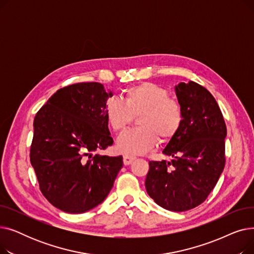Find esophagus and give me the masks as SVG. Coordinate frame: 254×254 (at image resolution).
<instances>
[{
	"label": "esophagus",
	"mask_w": 254,
	"mask_h": 254,
	"mask_svg": "<svg viewBox=\"0 0 254 254\" xmlns=\"http://www.w3.org/2000/svg\"><path fill=\"white\" fill-rule=\"evenodd\" d=\"M135 159H136L135 156H131V155L126 154V155H124V164H125L126 166H128L129 164H131L132 162H134Z\"/></svg>",
	"instance_id": "obj_1"
}]
</instances>
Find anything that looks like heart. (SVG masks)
<instances>
[{
    "label": "heart",
    "mask_w": 254,
    "mask_h": 254,
    "mask_svg": "<svg viewBox=\"0 0 254 254\" xmlns=\"http://www.w3.org/2000/svg\"><path fill=\"white\" fill-rule=\"evenodd\" d=\"M138 128L125 131L117 140V149L126 154H143L157 142L170 141L177 134L183 120L181 106L169 98V92L157 84L144 82L127 88L124 103L110 100L106 104V119L115 131H123L137 117Z\"/></svg>",
    "instance_id": "1"
}]
</instances>
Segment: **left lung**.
Segmentation results:
<instances>
[{
	"label": "left lung",
	"instance_id": "8db88e82",
	"mask_svg": "<svg viewBox=\"0 0 254 254\" xmlns=\"http://www.w3.org/2000/svg\"><path fill=\"white\" fill-rule=\"evenodd\" d=\"M183 120L163 150L171 162H149L145 188L164 209L182 212L202 204L224 169L226 127L210 91L193 81L175 85Z\"/></svg>",
	"mask_w": 254,
	"mask_h": 254
}]
</instances>
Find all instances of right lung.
Instances as JSON below:
<instances>
[{"label": "right lung", "instance_id": "1", "mask_svg": "<svg viewBox=\"0 0 254 254\" xmlns=\"http://www.w3.org/2000/svg\"><path fill=\"white\" fill-rule=\"evenodd\" d=\"M113 96L98 82L59 89L34 119L31 164L43 195L66 213H83L109 194L123 156L100 153L113 144L106 104Z\"/></svg>", "mask_w": 254, "mask_h": 254}]
</instances>
